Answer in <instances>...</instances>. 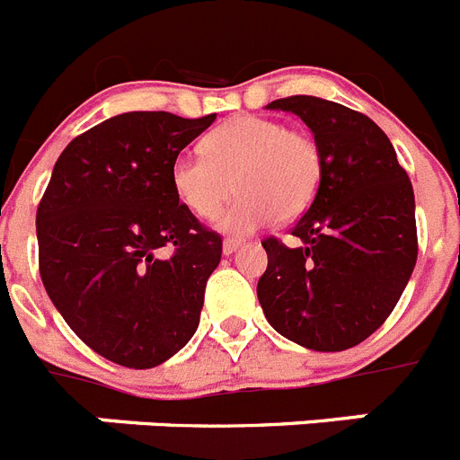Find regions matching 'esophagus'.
<instances>
[{
  "instance_id": "1",
  "label": "esophagus",
  "mask_w": 460,
  "mask_h": 460,
  "mask_svg": "<svg viewBox=\"0 0 460 460\" xmlns=\"http://www.w3.org/2000/svg\"><path fill=\"white\" fill-rule=\"evenodd\" d=\"M239 246H242V239H237V237L226 239V242H223V253H226V256H230V253H234Z\"/></svg>"
}]
</instances>
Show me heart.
Returning <instances> with one entry per match:
<instances>
[{"mask_svg":"<svg viewBox=\"0 0 460 460\" xmlns=\"http://www.w3.org/2000/svg\"><path fill=\"white\" fill-rule=\"evenodd\" d=\"M321 174V151L312 137L272 118L237 116L204 137L202 158L179 155L170 179L183 207L204 221L237 190L218 226L253 233L274 218H300L319 192Z\"/></svg>","mask_w":460,"mask_h":460,"instance_id":"obj_1","label":"heart"}]
</instances>
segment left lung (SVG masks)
<instances>
[{"label": "left lung", "mask_w": 460, "mask_h": 460, "mask_svg": "<svg viewBox=\"0 0 460 460\" xmlns=\"http://www.w3.org/2000/svg\"><path fill=\"white\" fill-rule=\"evenodd\" d=\"M300 116L321 151V186L290 230L297 246L262 242L268 270L258 300L270 325L314 351H344L372 335L398 305L417 265L410 176L382 128L337 102H270Z\"/></svg>", "instance_id": "1"}]
</instances>
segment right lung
I'll list each match as a JSON object with an SVG mask.
<instances>
[{"instance_id": "1", "label": "right lung", "mask_w": 460, "mask_h": 460, "mask_svg": "<svg viewBox=\"0 0 460 460\" xmlns=\"http://www.w3.org/2000/svg\"><path fill=\"white\" fill-rule=\"evenodd\" d=\"M214 120L120 113L55 163L37 209L39 274L66 325L111 363L155 367L198 331L223 239L179 202L170 172Z\"/></svg>"}]
</instances>
